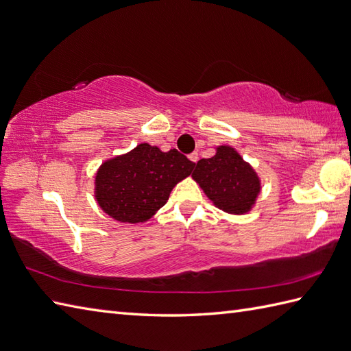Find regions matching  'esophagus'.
<instances>
[{"mask_svg":"<svg viewBox=\"0 0 351 351\" xmlns=\"http://www.w3.org/2000/svg\"><path fill=\"white\" fill-rule=\"evenodd\" d=\"M189 158H190L193 162H197V160H199V154H197V152H191L190 156H189Z\"/></svg>","mask_w":351,"mask_h":351,"instance_id":"obj_1","label":"esophagus"}]
</instances>
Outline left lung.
Masks as SVG:
<instances>
[{"label": "left lung", "instance_id": "8db88e82", "mask_svg": "<svg viewBox=\"0 0 351 351\" xmlns=\"http://www.w3.org/2000/svg\"><path fill=\"white\" fill-rule=\"evenodd\" d=\"M214 205L229 214H245L260 193V179L230 146H219L210 158H202L193 172Z\"/></svg>", "mask_w": 351, "mask_h": 351}]
</instances>
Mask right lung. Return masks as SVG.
<instances>
[{
  "label": "right lung",
  "instance_id": "add662e5",
  "mask_svg": "<svg viewBox=\"0 0 351 351\" xmlns=\"http://www.w3.org/2000/svg\"><path fill=\"white\" fill-rule=\"evenodd\" d=\"M195 162L176 149L137 145L125 156L104 161L95 176L101 209L122 223H143L166 205L173 186L191 175Z\"/></svg>",
  "mask_w": 351,
  "mask_h": 351
}]
</instances>
